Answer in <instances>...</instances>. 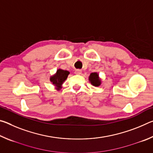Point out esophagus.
Returning <instances> with one entry per match:
<instances>
[{
	"label": "esophagus",
	"mask_w": 153,
	"mask_h": 153,
	"mask_svg": "<svg viewBox=\"0 0 153 153\" xmlns=\"http://www.w3.org/2000/svg\"><path fill=\"white\" fill-rule=\"evenodd\" d=\"M75 74L77 75H80L82 74V70H80V69H76V70L75 71Z\"/></svg>",
	"instance_id": "34e87169"
}]
</instances>
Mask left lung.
<instances>
[{"instance_id": "obj_1", "label": "left lung", "mask_w": 153, "mask_h": 153, "mask_svg": "<svg viewBox=\"0 0 153 153\" xmlns=\"http://www.w3.org/2000/svg\"><path fill=\"white\" fill-rule=\"evenodd\" d=\"M88 79L92 86L96 87L100 86L102 82L101 79H100L99 77V75H98V74L97 73V72H94V73L90 74Z\"/></svg>"}]
</instances>
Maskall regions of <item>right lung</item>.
Segmentation results:
<instances>
[{
	"instance_id": "add662e5",
	"label": "right lung",
	"mask_w": 153,
	"mask_h": 153,
	"mask_svg": "<svg viewBox=\"0 0 153 153\" xmlns=\"http://www.w3.org/2000/svg\"><path fill=\"white\" fill-rule=\"evenodd\" d=\"M69 74V72L68 71L59 69L56 70V73L50 77V81L56 88V90H60L62 88V85L67 78Z\"/></svg>"
}]
</instances>
